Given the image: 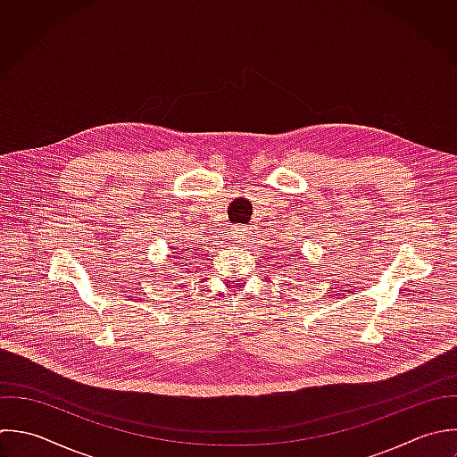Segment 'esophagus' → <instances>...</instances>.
<instances>
[{
  "instance_id": "1",
  "label": "esophagus",
  "mask_w": 457,
  "mask_h": 457,
  "mask_svg": "<svg viewBox=\"0 0 457 457\" xmlns=\"http://www.w3.org/2000/svg\"><path fill=\"white\" fill-rule=\"evenodd\" d=\"M245 235H247V229H245V228H242V226H235V228L231 229V238H233V240H237V242L244 240V238H245Z\"/></svg>"
}]
</instances>
